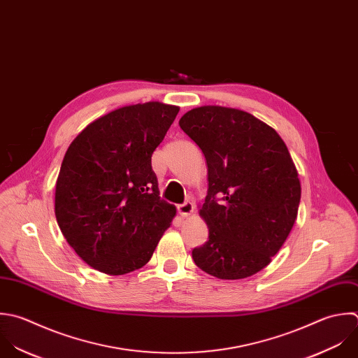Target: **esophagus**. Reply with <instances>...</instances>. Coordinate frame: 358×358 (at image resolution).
Returning a JSON list of instances; mask_svg holds the SVG:
<instances>
[{"mask_svg":"<svg viewBox=\"0 0 358 358\" xmlns=\"http://www.w3.org/2000/svg\"><path fill=\"white\" fill-rule=\"evenodd\" d=\"M177 209H178V215H180V216L188 217V216H191V215L194 213L195 206H194L192 202H185V203H182V205H178Z\"/></svg>","mask_w":358,"mask_h":358,"instance_id":"obj_1","label":"esophagus"}]
</instances>
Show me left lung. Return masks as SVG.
Returning <instances> with one entry per match:
<instances>
[{"mask_svg": "<svg viewBox=\"0 0 358 358\" xmlns=\"http://www.w3.org/2000/svg\"><path fill=\"white\" fill-rule=\"evenodd\" d=\"M178 124L208 166L199 216L209 240L192 251L194 262L217 279L250 278L272 262L297 219L301 184L289 149L271 125L238 108L195 107Z\"/></svg>", "mask_w": 358, "mask_h": 358, "instance_id": "8db88e82", "label": "left lung"}]
</instances>
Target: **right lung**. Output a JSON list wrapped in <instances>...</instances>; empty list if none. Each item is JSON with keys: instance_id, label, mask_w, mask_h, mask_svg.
Segmentation results:
<instances>
[{"instance_id": "1", "label": "right lung", "mask_w": 358, "mask_h": 358, "mask_svg": "<svg viewBox=\"0 0 358 358\" xmlns=\"http://www.w3.org/2000/svg\"><path fill=\"white\" fill-rule=\"evenodd\" d=\"M180 107L148 101L115 108L69 145L55 184V219L90 268L120 276L145 266L176 217L159 196L152 155Z\"/></svg>"}]
</instances>
